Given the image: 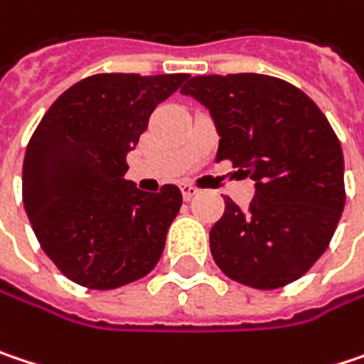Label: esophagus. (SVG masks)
Segmentation results:
<instances>
[{
    "label": "esophagus",
    "mask_w": 364,
    "mask_h": 364,
    "mask_svg": "<svg viewBox=\"0 0 364 364\" xmlns=\"http://www.w3.org/2000/svg\"><path fill=\"white\" fill-rule=\"evenodd\" d=\"M181 191H183V200H185V202H189V200L198 193V187H193L191 183H183Z\"/></svg>",
    "instance_id": "34e87169"
}]
</instances>
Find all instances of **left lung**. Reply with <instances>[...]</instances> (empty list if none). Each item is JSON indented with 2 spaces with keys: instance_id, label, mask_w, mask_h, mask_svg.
<instances>
[{
  "instance_id": "obj_1",
  "label": "left lung",
  "mask_w": 364,
  "mask_h": 364,
  "mask_svg": "<svg viewBox=\"0 0 364 364\" xmlns=\"http://www.w3.org/2000/svg\"><path fill=\"white\" fill-rule=\"evenodd\" d=\"M220 135L216 160L256 181L244 213L225 198L210 252L229 279L277 289L300 279L327 250L346 202L344 154L313 100L269 75H204L183 85Z\"/></svg>"
}]
</instances>
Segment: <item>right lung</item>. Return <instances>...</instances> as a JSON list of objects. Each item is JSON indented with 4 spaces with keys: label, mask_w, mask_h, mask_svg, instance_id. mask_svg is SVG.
<instances>
[{
    "label": "right lung",
    "mask_w": 364,
    "mask_h": 364,
    "mask_svg": "<svg viewBox=\"0 0 364 364\" xmlns=\"http://www.w3.org/2000/svg\"><path fill=\"white\" fill-rule=\"evenodd\" d=\"M187 77L93 75L66 89L37 124L22 202L43 252L70 281L114 289L158 264L183 196L177 185L148 193L127 181V154Z\"/></svg>",
    "instance_id": "1"
}]
</instances>
